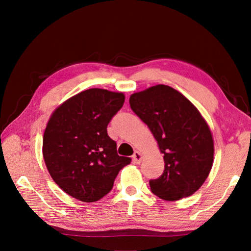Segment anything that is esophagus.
Listing matches in <instances>:
<instances>
[{
  "label": "esophagus",
  "mask_w": 251,
  "mask_h": 251,
  "mask_svg": "<svg viewBox=\"0 0 251 251\" xmlns=\"http://www.w3.org/2000/svg\"><path fill=\"white\" fill-rule=\"evenodd\" d=\"M142 158H143V156H142L141 152L136 151L134 152V155H133V161H134V163H135V164H141Z\"/></svg>",
  "instance_id": "34e87169"
}]
</instances>
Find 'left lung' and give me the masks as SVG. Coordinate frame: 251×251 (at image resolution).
<instances>
[{
    "instance_id": "1",
    "label": "left lung",
    "mask_w": 251,
    "mask_h": 251,
    "mask_svg": "<svg viewBox=\"0 0 251 251\" xmlns=\"http://www.w3.org/2000/svg\"><path fill=\"white\" fill-rule=\"evenodd\" d=\"M129 104L164 154V173L150 180L152 194L173 201L197 192L214 161L211 131L198 109L179 92L161 84L135 93Z\"/></svg>"
}]
</instances>
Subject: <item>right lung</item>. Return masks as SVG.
I'll list each match as a JSON object with an SVG mask.
<instances>
[{
  "label": "right lung",
  "instance_id": "right-lung-1",
  "mask_svg": "<svg viewBox=\"0 0 251 251\" xmlns=\"http://www.w3.org/2000/svg\"><path fill=\"white\" fill-rule=\"evenodd\" d=\"M125 101L123 93L91 88L55 109L43 137V157L53 180L84 202L100 201L113 188L129 157L117 154L107 125Z\"/></svg>",
  "mask_w": 251,
  "mask_h": 251
}]
</instances>
